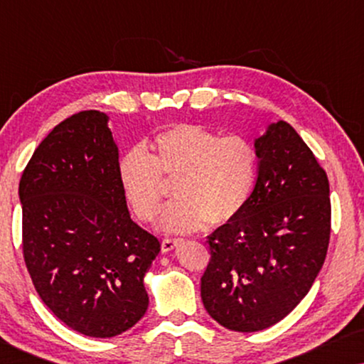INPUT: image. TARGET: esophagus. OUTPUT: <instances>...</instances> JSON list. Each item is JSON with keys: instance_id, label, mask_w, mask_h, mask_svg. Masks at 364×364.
<instances>
[{"instance_id": "obj_1", "label": "esophagus", "mask_w": 364, "mask_h": 364, "mask_svg": "<svg viewBox=\"0 0 364 364\" xmlns=\"http://www.w3.org/2000/svg\"><path fill=\"white\" fill-rule=\"evenodd\" d=\"M181 238H166V240H162V250L164 252H172L173 248L181 245Z\"/></svg>"}]
</instances>
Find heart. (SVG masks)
Segmentation results:
<instances>
[{"instance_id": "heart-1", "label": "heart", "mask_w": 364, "mask_h": 364, "mask_svg": "<svg viewBox=\"0 0 364 364\" xmlns=\"http://www.w3.org/2000/svg\"><path fill=\"white\" fill-rule=\"evenodd\" d=\"M258 173V154L242 136H223L198 124H177L157 134L151 152L131 149L117 164L122 196L141 222L156 220L164 178L177 181V200L164 207L159 228L166 233L220 227L240 215Z\"/></svg>"}]
</instances>
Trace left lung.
<instances>
[{"mask_svg":"<svg viewBox=\"0 0 364 364\" xmlns=\"http://www.w3.org/2000/svg\"><path fill=\"white\" fill-rule=\"evenodd\" d=\"M255 149L250 200L207 237L210 262L200 285L208 315L242 333L275 325L306 296L331 232L326 172L295 129L270 124Z\"/></svg>","mask_w":364,"mask_h":364,"instance_id":"1","label":"left lung"}]
</instances>
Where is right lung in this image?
<instances>
[{
	"label": "right lung",
	"mask_w": 364,
	"mask_h": 364,
	"mask_svg": "<svg viewBox=\"0 0 364 364\" xmlns=\"http://www.w3.org/2000/svg\"><path fill=\"white\" fill-rule=\"evenodd\" d=\"M107 121L82 111L58 124L19 181L33 285L59 320L92 338L121 335L144 316V275L161 252L129 215Z\"/></svg>",
	"instance_id": "obj_1"
}]
</instances>
